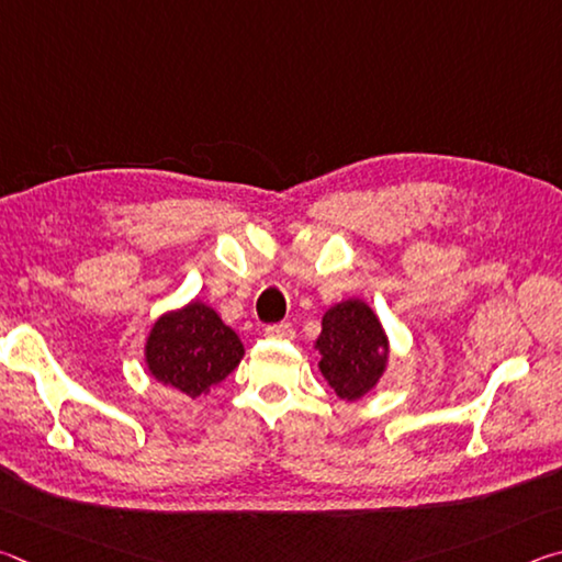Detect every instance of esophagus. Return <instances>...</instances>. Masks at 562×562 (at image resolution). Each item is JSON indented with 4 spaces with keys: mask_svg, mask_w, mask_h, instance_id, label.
Returning <instances> with one entry per match:
<instances>
[{
    "mask_svg": "<svg viewBox=\"0 0 562 562\" xmlns=\"http://www.w3.org/2000/svg\"><path fill=\"white\" fill-rule=\"evenodd\" d=\"M265 337H270V339H292L294 337V329H292V325H288V322H282V325L265 327Z\"/></svg>",
    "mask_w": 562,
    "mask_h": 562,
    "instance_id": "34e87169",
    "label": "esophagus"
}]
</instances>
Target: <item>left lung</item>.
Returning <instances> with one entry per match:
<instances>
[{
    "label": "left lung",
    "instance_id": "1",
    "mask_svg": "<svg viewBox=\"0 0 562 562\" xmlns=\"http://www.w3.org/2000/svg\"><path fill=\"white\" fill-rule=\"evenodd\" d=\"M315 349L319 351L322 376L347 402L372 392L389 361L382 322L361 300H345L325 312Z\"/></svg>",
    "mask_w": 562,
    "mask_h": 562
}]
</instances>
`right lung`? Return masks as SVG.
Instances as JSON below:
<instances>
[{
  "instance_id": "1",
  "label": "right lung",
  "mask_w": 562,
  "mask_h": 562,
  "mask_svg": "<svg viewBox=\"0 0 562 562\" xmlns=\"http://www.w3.org/2000/svg\"><path fill=\"white\" fill-rule=\"evenodd\" d=\"M243 341L207 304L193 300L156 319L146 339V364L156 382L198 398L240 364Z\"/></svg>"
}]
</instances>
